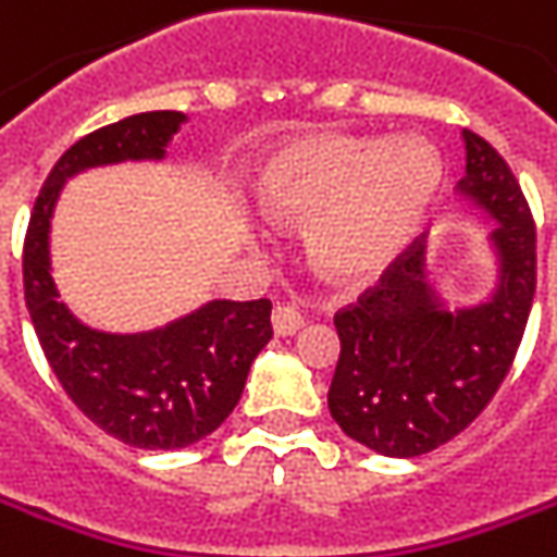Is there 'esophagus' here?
<instances>
[{
  "label": "esophagus",
  "instance_id": "esophagus-1",
  "mask_svg": "<svg viewBox=\"0 0 557 557\" xmlns=\"http://www.w3.org/2000/svg\"><path fill=\"white\" fill-rule=\"evenodd\" d=\"M301 323H305V317H301L293 305H277L274 313H271V326H274V335H280V338L295 335V332L301 329Z\"/></svg>",
  "mask_w": 557,
  "mask_h": 557
}]
</instances>
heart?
<instances>
[{
    "label": "heart",
    "instance_id": "1",
    "mask_svg": "<svg viewBox=\"0 0 557 557\" xmlns=\"http://www.w3.org/2000/svg\"><path fill=\"white\" fill-rule=\"evenodd\" d=\"M442 188L423 139L313 134L280 149L256 180V200L277 222H308L313 268L338 283H369L418 237Z\"/></svg>",
    "mask_w": 557,
    "mask_h": 557
}]
</instances>
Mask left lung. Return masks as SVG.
<instances>
[{
    "label": "left lung",
    "mask_w": 557,
    "mask_h": 557,
    "mask_svg": "<svg viewBox=\"0 0 557 557\" xmlns=\"http://www.w3.org/2000/svg\"><path fill=\"white\" fill-rule=\"evenodd\" d=\"M457 195L491 219L497 286L485 301L448 308L414 240L381 283L335 313L342 338L329 411L359 445L418 457L467 430L503 384L536 289V228L500 151L463 131Z\"/></svg>",
    "instance_id": "obj_1"
}]
</instances>
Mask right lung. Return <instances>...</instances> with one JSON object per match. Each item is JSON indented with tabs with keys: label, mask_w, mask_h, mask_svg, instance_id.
<instances>
[{
	"label": "right lung",
	"mask_w": 557,
	"mask_h": 557,
	"mask_svg": "<svg viewBox=\"0 0 557 557\" xmlns=\"http://www.w3.org/2000/svg\"><path fill=\"white\" fill-rule=\"evenodd\" d=\"M183 112H139L82 136L41 185L24 240V298L45 359L78 411L134 448H188L240 403L249 366L271 342V301L215 298L149 332L82 323L51 277V215L66 180L121 161H164Z\"/></svg>",
	"instance_id": "1"
}]
</instances>
